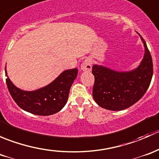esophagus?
<instances>
[{
    "mask_svg": "<svg viewBox=\"0 0 159 159\" xmlns=\"http://www.w3.org/2000/svg\"><path fill=\"white\" fill-rule=\"evenodd\" d=\"M81 69L84 71H90L91 70V61L89 58L85 59L81 64Z\"/></svg>",
    "mask_w": 159,
    "mask_h": 159,
    "instance_id": "obj_1",
    "label": "esophagus"
}]
</instances>
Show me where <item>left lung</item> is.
<instances>
[{"label":"left lung","mask_w":159,"mask_h":159,"mask_svg":"<svg viewBox=\"0 0 159 159\" xmlns=\"http://www.w3.org/2000/svg\"><path fill=\"white\" fill-rule=\"evenodd\" d=\"M140 38L145 47V54L135 69L122 72L102 65H93L92 95L102 108L111 111L126 109L140 100L148 90L153 75V64L146 43L141 35Z\"/></svg>","instance_id":"1"}]
</instances>
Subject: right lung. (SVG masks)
Wrapping results in <instances>:
<instances>
[{"label": "right lung", "instance_id": "right-lung-1", "mask_svg": "<svg viewBox=\"0 0 159 159\" xmlns=\"http://www.w3.org/2000/svg\"><path fill=\"white\" fill-rule=\"evenodd\" d=\"M5 75L7 77L5 68ZM78 75V68L66 70L44 88L32 91L16 87L7 77V89L17 105L26 111L38 115H51L64 108L68 101L71 84Z\"/></svg>", "mask_w": 159, "mask_h": 159}]
</instances>
